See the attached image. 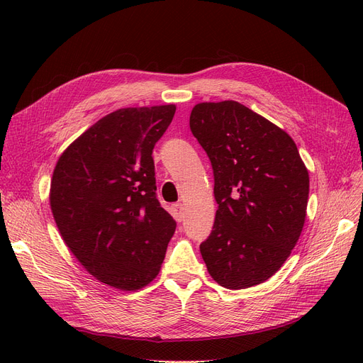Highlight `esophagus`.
<instances>
[{
    "label": "esophagus",
    "mask_w": 363,
    "mask_h": 363,
    "mask_svg": "<svg viewBox=\"0 0 363 363\" xmlns=\"http://www.w3.org/2000/svg\"><path fill=\"white\" fill-rule=\"evenodd\" d=\"M172 215H174V218L178 220V222H182L184 220V207L181 203H177L172 206Z\"/></svg>",
    "instance_id": "esophagus-1"
}]
</instances>
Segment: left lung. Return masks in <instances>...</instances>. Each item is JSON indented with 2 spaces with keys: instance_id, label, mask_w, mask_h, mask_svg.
Returning a JSON list of instances; mask_svg holds the SVG:
<instances>
[{
  "instance_id": "8db88e82",
  "label": "left lung",
  "mask_w": 363,
  "mask_h": 363,
  "mask_svg": "<svg viewBox=\"0 0 363 363\" xmlns=\"http://www.w3.org/2000/svg\"><path fill=\"white\" fill-rule=\"evenodd\" d=\"M189 128L212 163L216 218L200 252L230 290L271 278L301 234L309 174L287 132L237 101L200 103Z\"/></svg>"
}]
</instances>
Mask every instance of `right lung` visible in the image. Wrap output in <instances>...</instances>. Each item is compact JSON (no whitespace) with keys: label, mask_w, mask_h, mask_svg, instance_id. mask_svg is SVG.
<instances>
[{"label":"right lung","mask_w":363,"mask_h":363,"mask_svg":"<svg viewBox=\"0 0 363 363\" xmlns=\"http://www.w3.org/2000/svg\"><path fill=\"white\" fill-rule=\"evenodd\" d=\"M174 104L121 108L72 143L54 169L50 204L57 228L84 268L119 290L156 278L177 222L156 194L152 148Z\"/></svg>","instance_id":"add662e5"}]
</instances>
